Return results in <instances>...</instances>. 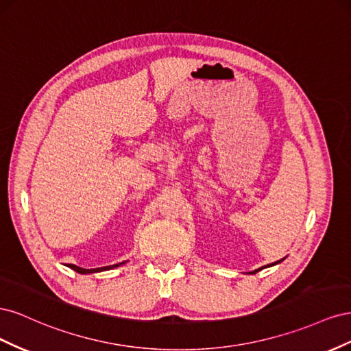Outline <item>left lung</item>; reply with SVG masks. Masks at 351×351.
Returning a JSON list of instances; mask_svg holds the SVG:
<instances>
[{"mask_svg": "<svg viewBox=\"0 0 351 351\" xmlns=\"http://www.w3.org/2000/svg\"><path fill=\"white\" fill-rule=\"evenodd\" d=\"M284 259H281V261H278V262H275V263H280V262H282ZM275 263H272V265H275ZM268 267H271V265H268ZM263 268H267V267H262V268H259V269H254L253 272H250V274H256L258 271H261V269H263Z\"/></svg>", "mask_w": 351, "mask_h": 351, "instance_id": "8db88e82", "label": "left lung"}]
</instances>
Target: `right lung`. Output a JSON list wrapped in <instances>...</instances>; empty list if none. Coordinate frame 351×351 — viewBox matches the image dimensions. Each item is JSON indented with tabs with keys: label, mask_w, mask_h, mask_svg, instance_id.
<instances>
[{
	"label": "right lung",
	"mask_w": 351,
	"mask_h": 351,
	"mask_svg": "<svg viewBox=\"0 0 351 351\" xmlns=\"http://www.w3.org/2000/svg\"><path fill=\"white\" fill-rule=\"evenodd\" d=\"M125 262H121V263H117V265H110V267H104V268H95V269H84V268H80V267H76V265H69V268L74 269L79 274H92V272H101V271H105V269H111V268H115V267H120V265H123Z\"/></svg>",
	"instance_id": "1"
}]
</instances>
